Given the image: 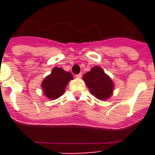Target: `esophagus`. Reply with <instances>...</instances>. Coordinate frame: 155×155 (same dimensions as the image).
Wrapping results in <instances>:
<instances>
[{
	"instance_id": "esophagus-1",
	"label": "esophagus",
	"mask_w": 155,
	"mask_h": 155,
	"mask_svg": "<svg viewBox=\"0 0 155 155\" xmlns=\"http://www.w3.org/2000/svg\"><path fill=\"white\" fill-rule=\"evenodd\" d=\"M82 77V73H79L78 74L76 75V78H81Z\"/></svg>"
}]
</instances>
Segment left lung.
<instances>
[{"mask_svg":"<svg viewBox=\"0 0 155 155\" xmlns=\"http://www.w3.org/2000/svg\"><path fill=\"white\" fill-rule=\"evenodd\" d=\"M83 80L94 96L100 100H105L112 95L113 83L100 67H94L83 76Z\"/></svg>","mask_w":155,"mask_h":155,"instance_id":"obj_1","label":"left lung"}]
</instances>
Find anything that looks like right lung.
<instances>
[{
	"instance_id": "right-lung-1",
	"label": "right lung",
	"mask_w": 155,
	"mask_h": 155,
	"mask_svg": "<svg viewBox=\"0 0 155 155\" xmlns=\"http://www.w3.org/2000/svg\"><path fill=\"white\" fill-rule=\"evenodd\" d=\"M73 76L61 68H54L51 74L43 80L42 87L46 97L52 99L61 97L64 93L66 87Z\"/></svg>"
}]
</instances>
